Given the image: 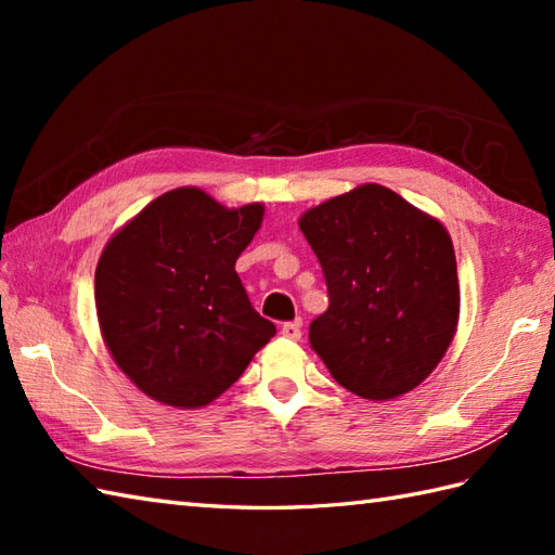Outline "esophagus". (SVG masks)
<instances>
[{"instance_id":"esophagus-1","label":"esophagus","mask_w":555,"mask_h":555,"mask_svg":"<svg viewBox=\"0 0 555 555\" xmlns=\"http://www.w3.org/2000/svg\"><path fill=\"white\" fill-rule=\"evenodd\" d=\"M281 334H284V338H288V340H300V336H302L300 324L298 322H286L284 326H281Z\"/></svg>"}]
</instances>
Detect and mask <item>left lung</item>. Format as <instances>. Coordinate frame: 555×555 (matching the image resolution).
I'll return each mask as SVG.
<instances>
[{
	"mask_svg": "<svg viewBox=\"0 0 555 555\" xmlns=\"http://www.w3.org/2000/svg\"><path fill=\"white\" fill-rule=\"evenodd\" d=\"M298 223L328 288V310L310 324L312 350L350 393L376 403L410 393L457 328L446 227L379 183L310 207Z\"/></svg>",
	"mask_w": 555,
	"mask_h": 555,
	"instance_id": "8db88e82",
	"label": "left lung"
}]
</instances>
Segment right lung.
Listing matches in <instances>:
<instances>
[{"instance_id": "right-lung-1", "label": "right lung", "mask_w": 555, "mask_h": 555, "mask_svg": "<svg viewBox=\"0 0 555 555\" xmlns=\"http://www.w3.org/2000/svg\"><path fill=\"white\" fill-rule=\"evenodd\" d=\"M262 219V203L231 209L185 185L152 199L104 245L95 269L102 340L157 403L209 405L276 334L235 274Z\"/></svg>"}]
</instances>
